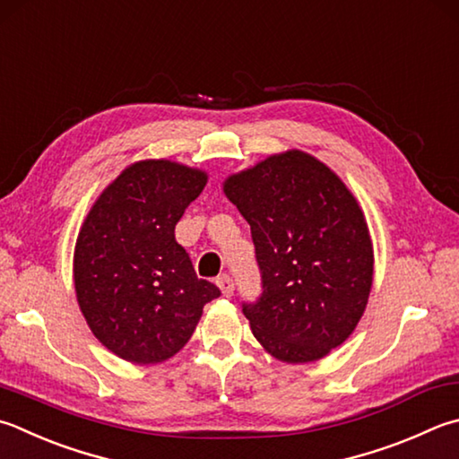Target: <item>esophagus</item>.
<instances>
[{
    "mask_svg": "<svg viewBox=\"0 0 459 459\" xmlns=\"http://www.w3.org/2000/svg\"><path fill=\"white\" fill-rule=\"evenodd\" d=\"M220 285V290H221V293L226 298H230L231 293H233V290H236V283H233V280L230 278V275H220L218 278V281H215Z\"/></svg>",
    "mask_w": 459,
    "mask_h": 459,
    "instance_id": "34e87169",
    "label": "esophagus"
}]
</instances>
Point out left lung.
Returning a JSON list of instances; mask_svg holds the SVG:
<instances>
[{
  "instance_id": "1",
  "label": "left lung",
  "mask_w": 459,
  "mask_h": 459,
  "mask_svg": "<svg viewBox=\"0 0 459 459\" xmlns=\"http://www.w3.org/2000/svg\"><path fill=\"white\" fill-rule=\"evenodd\" d=\"M223 192L252 230L262 293L241 311L257 342L288 364L327 356L356 330L374 278L356 197L298 150L231 176Z\"/></svg>"
}]
</instances>
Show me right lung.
<instances>
[{"mask_svg":"<svg viewBox=\"0 0 459 459\" xmlns=\"http://www.w3.org/2000/svg\"><path fill=\"white\" fill-rule=\"evenodd\" d=\"M200 169L140 161L103 189L77 236L74 280L93 335L135 364L184 348L220 288L195 275L176 223L205 187Z\"/></svg>","mask_w":459,"mask_h":459,"instance_id":"obj_1","label":"right lung"}]
</instances>
